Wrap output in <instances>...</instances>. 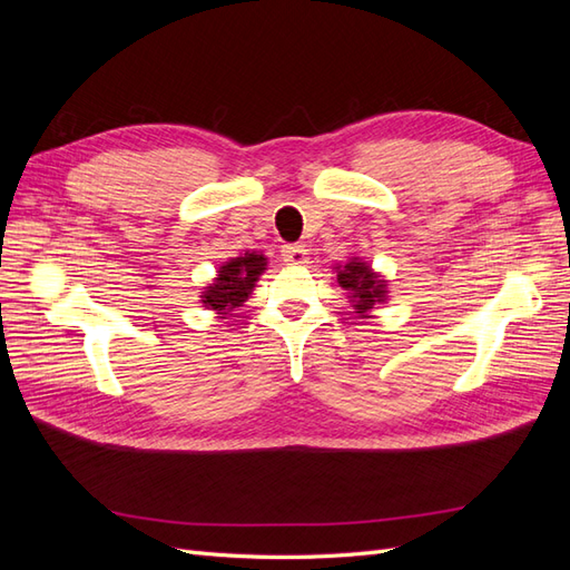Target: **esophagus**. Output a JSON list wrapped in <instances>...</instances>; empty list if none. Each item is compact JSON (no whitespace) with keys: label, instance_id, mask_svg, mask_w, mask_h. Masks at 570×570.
<instances>
[{"label":"esophagus","instance_id":"esophagus-1","mask_svg":"<svg viewBox=\"0 0 570 570\" xmlns=\"http://www.w3.org/2000/svg\"><path fill=\"white\" fill-rule=\"evenodd\" d=\"M306 254H308V252L304 249V245H285V247H283V258H285L287 264H297V266L306 264V262H308Z\"/></svg>","mask_w":570,"mask_h":570}]
</instances>
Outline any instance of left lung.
I'll use <instances>...</instances> for the list:
<instances>
[{
	"label": "left lung",
	"mask_w": 570,
	"mask_h": 570,
	"mask_svg": "<svg viewBox=\"0 0 570 570\" xmlns=\"http://www.w3.org/2000/svg\"><path fill=\"white\" fill-rule=\"evenodd\" d=\"M335 273L340 287L347 289V299L354 306V314H358V318H373V308L387 302L390 289L385 275L373 271L366 262H361L358 256L347 258V264H337Z\"/></svg>",
	"instance_id": "left-lung-1"
}]
</instances>
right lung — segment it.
<instances>
[{"instance_id":"1","label":"right lung","mask_w":570,"mask_h":570,"mask_svg":"<svg viewBox=\"0 0 570 570\" xmlns=\"http://www.w3.org/2000/svg\"><path fill=\"white\" fill-rule=\"evenodd\" d=\"M266 256L256 252H245L235 256L216 271L214 283H209L202 292V304L226 318L233 308L243 306L254 292L258 278L266 271Z\"/></svg>"}]
</instances>
